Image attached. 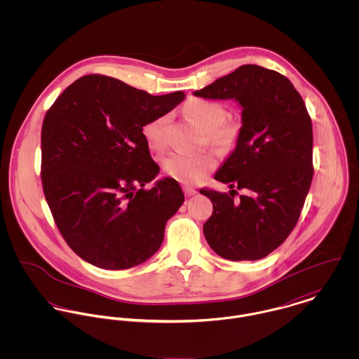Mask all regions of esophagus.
I'll list each match as a JSON object with an SVG mask.
<instances>
[{
  "mask_svg": "<svg viewBox=\"0 0 359 359\" xmlns=\"http://www.w3.org/2000/svg\"><path fill=\"white\" fill-rule=\"evenodd\" d=\"M184 194H185V196L191 198V196L196 195V189H194V188H191V187H184Z\"/></svg>",
  "mask_w": 359,
  "mask_h": 359,
  "instance_id": "obj_1",
  "label": "esophagus"
}]
</instances>
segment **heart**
Returning a JSON list of instances; mask_svg holds the SVG:
<instances>
[{
  "mask_svg": "<svg viewBox=\"0 0 359 359\" xmlns=\"http://www.w3.org/2000/svg\"><path fill=\"white\" fill-rule=\"evenodd\" d=\"M184 111L191 121L205 131L210 144L222 149H231L238 142L239 126L233 121H225L226 111L222 104L205 100H192L184 106ZM168 118V114H160L144 124L142 135L151 149L161 151L165 147V126ZM215 164L214 154L208 152H174L167 154L161 163L164 172L182 184L202 181Z\"/></svg>",
  "mask_w": 359,
  "mask_h": 359,
  "instance_id": "1",
  "label": "heart"
}]
</instances>
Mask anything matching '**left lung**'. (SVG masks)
Instances as JSON below:
<instances>
[{"mask_svg":"<svg viewBox=\"0 0 359 359\" xmlns=\"http://www.w3.org/2000/svg\"><path fill=\"white\" fill-rule=\"evenodd\" d=\"M195 97L242 107L235 149L214 180L231 191L201 189L212 203L203 225L208 246L231 261H255L278 249L296 226L312 181V123L289 79L243 65ZM233 187L248 191L235 201Z\"/></svg>","mask_w":359,"mask_h":359,"instance_id":"left-lung-1","label":"left lung"}]
</instances>
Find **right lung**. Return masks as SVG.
Wrapping results in <instances>:
<instances>
[{
	"label": "right lung",
	"instance_id": "1",
	"mask_svg": "<svg viewBox=\"0 0 359 359\" xmlns=\"http://www.w3.org/2000/svg\"><path fill=\"white\" fill-rule=\"evenodd\" d=\"M185 100L154 97L117 79L88 74L69 86L41 130V180L53 219L70 249L103 269H127L160 249L167 221L182 205L142 135L145 123ZM138 186L141 190H137Z\"/></svg>",
	"mask_w": 359,
	"mask_h": 359
}]
</instances>
